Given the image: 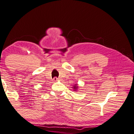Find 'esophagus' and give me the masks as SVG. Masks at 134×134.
<instances>
[{"instance_id": "esophagus-1", "label": "esophagus", "mask_w": 134, "mask_h": 134, "mask_svg": "<svg viewBox=\"0 0 134 134\" xmlns=\"http://www.w3.org/2000/svg\"><path fill=\"white\" fill-rule=\"evenodd\" d=\"M58 80V78L57 77H54L53 78V81H57Z\"/></svg>"}]
</instances>
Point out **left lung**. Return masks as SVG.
Returning <instances> with one entry per match:
<instances>
[{
	"instance_id": "1",
	"label": "left lung",
	"mask_w": 134,
	"mask_h": 134,
	"mask_svg": "<svg viewBox=\"0 0 134 134\" xmlns=\"http://www.w3.org/2000/svg\"><path fill=\"white\" fill-rule=\"evenodd\" d=\"M76 85H75V86H74V89H75V90H76V89H77V86H76Z\"/></svg>"
}]
</instances>
